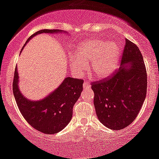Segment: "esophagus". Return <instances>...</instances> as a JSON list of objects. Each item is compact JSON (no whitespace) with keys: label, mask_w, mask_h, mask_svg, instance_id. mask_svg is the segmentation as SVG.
<instances>
[{"label":"esophagus","mask_w":159,"mask_h":159,"mask_svg":"<svg viewBox=\"0 0 159 159\" xmlns=\"http://www.w3.org/2000/svg\"><path fill=\"white\" fill-rule=\"evenodd\" d=\"M90 87V83L88 82V81H84L83 84V88L84 89H87V88H89Z\"/></svg>","instance_id":"esophagus-1"}]
</instances>
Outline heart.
Returning a JSON list of instances; mask_svg holds the SVG:
<instances>
[{
	"instance_id": "1",
	"label": "heart",
	"mask_w": 159,
	"mask_h": 159,
	"mask_svg": "<svg viewBox=\"0 0 159 159\" xmlns=\"http://www.w3.org/2000/svg\"><path fill=\"white\" fill-rule=\"evenodd\" d=\"M119 53V45L115 41L88 40L78 45L76 57L71 61V69L75 74H81L90 62L92 75L97 79H103L116 70Z\"/></svg>"
}]
</instances>
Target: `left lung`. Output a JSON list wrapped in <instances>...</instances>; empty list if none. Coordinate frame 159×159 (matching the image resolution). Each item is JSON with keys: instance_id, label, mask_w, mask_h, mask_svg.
Returning <instances> with one entry per match:
<instances>
[{"instance_id": "8db88e82", "label": "left lung", "mask_w": 159, "mask_h": 159, "mask_svg": "<svg viewBox=\"0 0 159 159\" xmlns=\"http://www.w3.org/2000/svg\"><path fill=\"white\" fill-rule=\"evenodd\" d=\"M121 64L119 69L109 77L91 83L99 121L111 130L127 128L135 120L147 90L143 56L138 47L128 39Z\"/></svg>"}]
</instances>
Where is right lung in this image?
I'll return each instance as SVG.
<instances>
[{
	"instance_id": "1",
	"label": "right lung",
	"mask_w": 159,
	"mask_h": 159,
	"mask_svg": "<svg viewBox=\"0 0 159 159\" xmlns=\"http://www.w3.org/2000/svg\"><path fill=\"white\" fill-rule=\"evenodd\" d=\"M60 31L58 29H43L32 34L28 41L41 33ZM18 81V71L16 67L13 81V95L21 114L33 128L43 134H54L69 123L72 117L73 106L83 90L82 79L67 77L57 90L39 101L26 99L19 89Z\"/></svg>"
}]
</instances>
